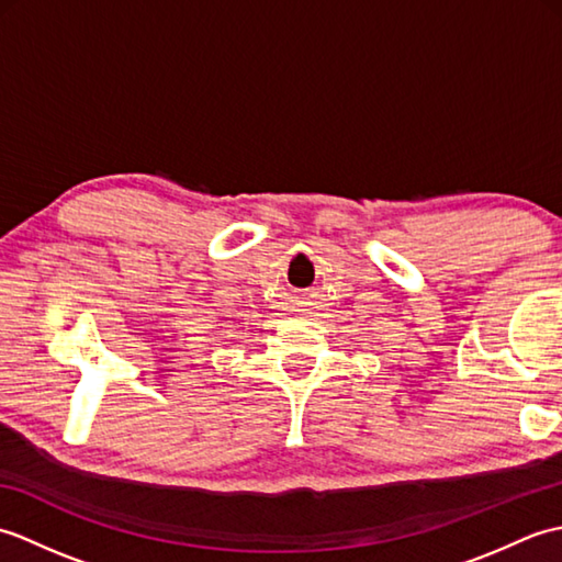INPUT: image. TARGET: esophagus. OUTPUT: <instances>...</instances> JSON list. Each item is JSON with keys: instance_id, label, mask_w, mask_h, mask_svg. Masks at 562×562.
<instances>
[{"instance_id": "34e87169", "label": "esophagus", "mask_w": 562, "mask_h": 562, "mask_svg": "<svg viewBox=\"0 0 562 562\" xmlns=\"http://www.w3.org/2000/svg\"><path fill=\"white\" fill-rule=\"evenodd\" d=\"M302 304H308V302H302ZM300 312H308V308H300Z\"/></svg>"}]
</instances>
